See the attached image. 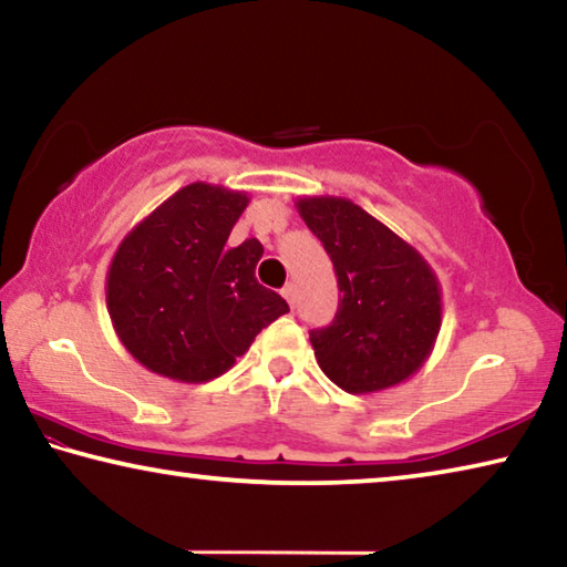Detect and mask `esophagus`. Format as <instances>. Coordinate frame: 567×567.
Listing matches in <instances>:
<instances>
[{"instance_id": "34e87169", "label": "esophagus", "mask_w": 567, "mask_h": 567, "mask_svg": "<svg viewBox=\"0 0 567 567\" xmlns=\"http://www.w3.org/2000/svg\"><path fill=\"white\" fill-rule=\"evenodd\" d=\"M282 297L287 300V305H295V285H285L282 287Z\"/></svg>"}]
</instances>
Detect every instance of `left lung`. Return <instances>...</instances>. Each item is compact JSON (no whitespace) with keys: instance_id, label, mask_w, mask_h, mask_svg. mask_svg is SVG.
I'll return each mask as SVG.
<instances>
[{"instance_id":"1","label":"left lung","mask_w":567,"mask_h":567,"mask_svg":"<svg viewBox=\"0 0 567 567\" xmlns=\"http://www.w3.org/2000/svg\"><path fill=\"white\" fill-rule=\"evenodd\" d=\"M297 213L320 237L342 300L330 328L312 330L320 370L352 395L410 380L433 354L443 324V290L408 239L352 199L297 197Z\"/></svg>"}]
</instances>
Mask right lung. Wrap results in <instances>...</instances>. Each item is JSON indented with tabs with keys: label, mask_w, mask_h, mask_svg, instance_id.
<instances>
[{
	"label": "right lung",
	"mask_w": 567,
	"mask_h": 567,
	"mask_svg": "<svg viewBox=\"0 0 567 567\" xmlns=\"http://www.w3.org/2000/svg\"><path fill=\"white\" fill-rule=\"evenodd\" d=\"M249 195L192 182L134 225L107 267V312L134 360L203 385L227 372L290 307L257 282V239L225 247Z\"/></svg>",
	"instance_id": "obj_1"
}]
</instances>
